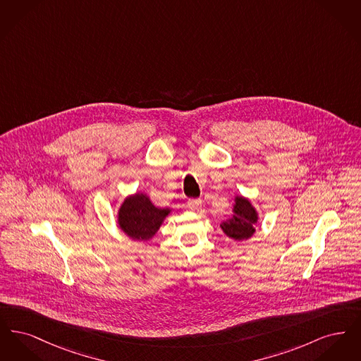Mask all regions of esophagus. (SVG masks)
Here are the masks:
<instances>
[{
	"mask_svg": "<svg viewBox=\"0 0 361 361\" xmlns=\"http://www.w3.org/2000/svg\"><path fill=\"white\" fill-rule=\"evenodd\" d=\"M202 206H203V203H202L200 199H193V200H189L188 202V207L193 212H199L202 209Z\"/></svg>",
	"mask_w": 361,
	"mask_h": 361,
	"instance_id": "1",
	"label": "esophagus"
}]
</instances>
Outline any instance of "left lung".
<instances>
[{
  "label": "left lung",
  "mask_w": 361,
  "mask_h": 361,
  "mask_svg": "<svg viewBox=\"0 0 361 361\" xmlns=\"http://www.w3.org/2000/svg\"><path fill=\"white\" fill-rule=\"evenodd\" d=\"M258 219L257 209L252 202L242 195H235L233 215L219 226L224 234L231 240H249L256 233Z\"/></svg>",
  "instance_id": "1"
}]
</instances>
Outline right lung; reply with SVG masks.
I'll list each match as a JSON object with an SVG mask.
<instances>
[{
	"label": "right lung",
	"mask_w": 361,
	"mask_h": 361,
	"mask_svg": "<svg viewBox=\"0 0 361 361\" xmlns=\"http://www.w3.org/2000/svg\"><path fill=\"white\" fill-rule=\"evenodd\" d=\"M171 212V207H157L147 193L135 192L123 200L116 222L128 238L149 240L154 237Z\"/></svg>",
	"instance_id": "1"
}]
</instances>
